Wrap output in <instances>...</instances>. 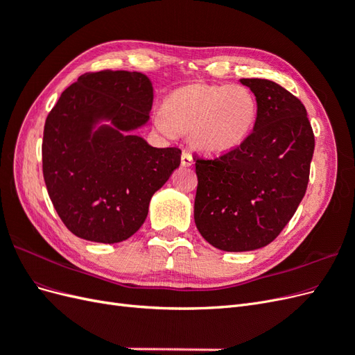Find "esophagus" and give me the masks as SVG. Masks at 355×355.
I'll return each mask as SVG.
<instances>
[{"label": "esophagus", "instance_id": "obj_1", "mask_svg": "<svg viewBox=\"0 0 355 355\" xmlns=\"http://www.w3.org/2000/svg\"><path fill=\"white\" fill-rule=\"evenodd\" d=\"M180 161H182V166H185V167H189V166H192V163H194V159H192V155L188 151L182 153Z\"/></svg>", "mask_w": 355, "mask_h": 355}]
</instances>
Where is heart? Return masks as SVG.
<instances>
[{
    "mask_svg": "<svg viewBox=\"0 0 355 355\" xmlns=\"http://www.w3.org/2000/svg\"><path fill=\"white\" fill-rule=\"evenodd\" d=\"M257 102L244 85L189 84L171 93L155 124L167 136L189 135L197 149L220 154L240 146L253 132Z\"/></svg>",
    "mask_w": 355,
    "mask_h": 355,
    "instance_id": "obj_1",
    "label": "heart"
}]
</instances>
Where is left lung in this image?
<instances>
[{
    "mask_svg": "<svg viewBox=\"0 0 355 355\" xmlns=\"http://www.w3.org/2000/svg\"><path fill=\"white\" fill-rule=\"evenodd\" d=\"M241 83L256 96L253 132L219 157L194 158L196 225L204 240L225 252L256 250L278 237L305 196L315 146L296 96L270 80Z\"/></svg>",
    "mask_w": 355,
    "mask_h": 355,
    "instance_id": "left-lung-1",
    "label": "left lung"
}]
</instances>
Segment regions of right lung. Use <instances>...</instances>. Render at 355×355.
<instances>
[{
  "instance_id": "right-lung-1",
  "label": "right lung",
  "mask_w": 355,
  "mask_h": 355,
  "mask_svg": "<svg viewBox=\"0 0 355 355\" xmlns=\"http://www.w3.org/2000/svg\"><path fill=\"white\" fill-rule=\"evenodd\" d=\"M153 84L127 71L85 72L60 94L42 136V175L65 227L80 239L120 243L142 227L154 192L180 164L176 146L130 135L153 108ZM102 117L114 128L92 125Z\"/></svg>"
}]
</instances>
